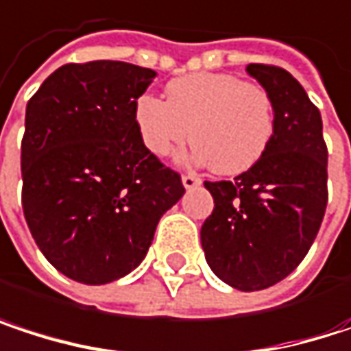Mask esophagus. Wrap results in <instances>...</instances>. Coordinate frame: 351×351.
Masks as SVG:
<instances>
[{
    "mask_svg": "<svg viewBox=\"0 0 351 351\" xmlns=\"http://www.w3.org/2000/svg\"><path fill=\"white\" fill-rule=\"evenodd\" d=\"M182 184H184V189H195L201 184V178L197 175H182Z\"/></svg>",
    "mask_w": 351,
    "mask_h": 351,
    "instance_id": "34e87169",
    "label": "esophagus"
}]
</instances>
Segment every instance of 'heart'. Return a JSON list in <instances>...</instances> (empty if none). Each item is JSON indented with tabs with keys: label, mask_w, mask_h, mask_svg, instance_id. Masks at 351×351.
<instances>
[{
	"label": "heart",
	"mask_w": 351,
	"mask_h": 351,
	"mask_svg": "<svg viewBox=\"0 0 351 351\" xmlns=\"http://www.w3.org/2000/svg\"><path fill=\"white\" fill-rule=\"evenodd\" d=\"M167 101L138 97L134 121L146 150L171 156L191 134L195 158L219 175H240L268 150L274 136L270 93L228 73H193L171 81Z\"/></svg>",
	"instance_id": "heart-1"
}]
</instances>
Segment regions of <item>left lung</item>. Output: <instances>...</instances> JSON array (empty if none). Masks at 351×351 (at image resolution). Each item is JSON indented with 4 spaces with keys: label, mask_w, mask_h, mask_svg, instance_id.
I'll use <instances>...</instances> for the list:
<instances>
[{
    "label": "left lung",
    "mask_w": 351,
    "mask_h": 351,
    "mask_svg": "<svg viewBox=\"0 0 351 351\" xmlns=\"http://www.w3.org/2000/svg\"><path fill=\"white\" fill-rule=\"evenodd\" d=\"M245 71L272 97L274 136L234 180H205L215 205L201 244L223 282L262 291L287 278L315 242L327 207V146L321 113L291 73L260 62Z\"/></svg>",
    "instance_id": "8db88e82"
}]
</instances>
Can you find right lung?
<instances>
[{
    "label": "right lung",
    "mask_w": 351,
    "mask_h": 351,
    "mask_svg": "<svg viewBox=\"0 0 351 351\" xmlns=\"http://www.w3.org/2000/svg\"><path fill=\"white\" fill-rule=\"evenodd\" d=\"M154 77L121 60L71 62L28 101L24 217L46 260L77 282L130 274L184 193L180 175L146 150L134 121Z\"/></svg>",
    "instance_id": "1"
}]
</instances>
